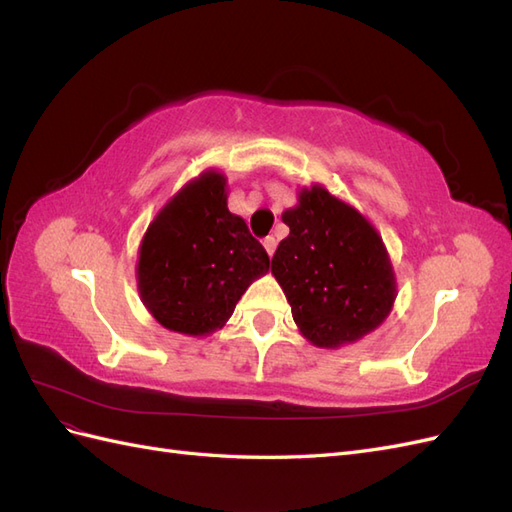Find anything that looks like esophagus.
Instances as JSON below:
<instances>
[{
	"label": "esophagus",
	"instance_id": "esophagus-1",
	"mask_svg": "<svg viewBox=\"0 0 512 512\" xmlns=\"http://www.w3.org/2000/svg\"><path fill=\"white\" fill-rule=\"evenodd\" d=\"M275 239L273 237H265V239H262V247H265V252L269 254V256H273V252H275Z\"/></svg>",
	"mask_w": 512,
	"mask_h": 512
}]
</instances>
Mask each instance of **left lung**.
Returning <instances> with one entry per match:
<instances>
[{"label": "left lung", "mask_w": 512, "mask_h": 512, "mask_svg": "<svg viewBox=\"0 0 512 512\" xmlns=\"http://www.w3.org/2000/svg\"><path fill=\"white\" fill-rule=\"evenodd\" d=\"M290 235L271 273L301 335L318 348H342L389 318L397 282L378 230L322 185L303 188L282 213Z\"/></svg>", "instance_id": "1"}]
</instances>
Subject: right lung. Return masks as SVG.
I'll return each instance as SVG.
<instances>
[{
	"label": "right lung",
	"mask_w": 512,
	"mask_h": 512,
	"mask_svg": "<svg viewBox=\"0 0 512 512\" xmlns=\"http://www.w3.org/2000/svg\"><path fill=\"white\" fill-rule=\"evenodd\" d=\"M226 188L213 168L185 183L138 247V294L168 331L203 337L222 329L241 294L269 271L265 247L228 211Z\"/></svg>",
	"instance_id": "obj_1"
}]
</instances>
